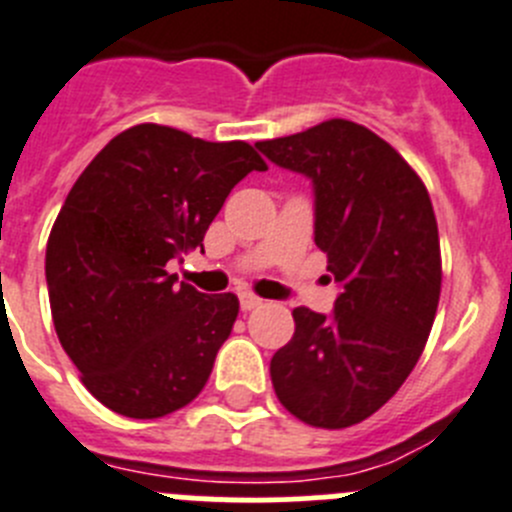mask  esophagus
<instances>
[{
    "mask_svg": "<svg viewBox=\"0 0 512 512\" xmlns=\"http://www.w3.org/2000/svg\"><path fill=\"white\" fill-rule=\"evenodd\" d=\"M262 305V298H257V295L252 293H240V308L242 310H255Z\"/></svg>",
    "mask_w": 512,
    "mask_h": 512,
    "instance_id": "esophagus-1",
    "label": "esophagus"
}]
</instances>
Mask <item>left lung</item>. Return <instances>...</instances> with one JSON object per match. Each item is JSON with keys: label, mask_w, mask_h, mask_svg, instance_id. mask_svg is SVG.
<instances>
[{"label": "left lung", "mask_w": 512, "mask_h": 512, "mask_svg": "<svg viewBox=\"0 0 512 512\" xmlns=\"http://www.w3.org/2000/svg\"><path fill=\"white\" fill-rule=\"evenodd\" d=\"M313 184L315 245L341 285L331 315L295 308L270 361L280 404L310 427L364 422L407 381L442 288L439 232L422 179L369 128L333 118L255 143Z\"/></svg>", "instance_id": "1"}]
</instances>
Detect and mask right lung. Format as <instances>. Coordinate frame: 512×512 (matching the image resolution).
I'll use <instances>...</instances> for the list:
<instances>
[{
  "label": "right lung",
  "instance_id": "right-lung-1",
  "mask_svg": "<svg viewBox=\"0 0 512 512\" xmlns=\"http://www.w3.org/2000/svg\"><path fill=\"white\" fill-rule=\"evenodd\" d=\"M265 169L245 141L141 123L78 176L52 224L45 278L57 338L100 404L159 419L197 399L240 300L176 285L166 265L204 252L234 184Z\"/></svg>",
  "mask_w": 512,
  "mask_h": 512
}]
</instances>
